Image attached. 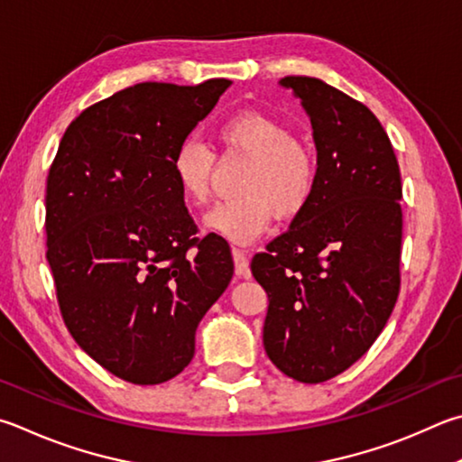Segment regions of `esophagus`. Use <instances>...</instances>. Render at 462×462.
<instances>
[{
	"label": "esophagus",
	"instance_id": "34e87169",
	"mask_svg": "<svg viewBox=\"0 0 462 462\" xmlns=\"http://www.w3.org/2000/svg\"><path fill=\"white\" fill-rule=\"evenodd\" d=\"M232 258H234V271H236V274L248 279V276H250L248 254L245 253V250H240V248H232Z\"/></svg>",
	"mask_w": 462,
	"mask_h": 462
}]
</instances>
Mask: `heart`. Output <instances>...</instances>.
I'll use <instances>...</instances> for the list:
<instances>
[{
  "label": "heart",
  "instance_id": "1",
  "mask_svg": "<svg viewBox=\"0 0 462 462\" xmlns=\"http://www.w3.org/2000/svg\"><path fill=\"white\" fill-rule=\"evenodd\" d=\"M217 145L228 155L250 159L238 186L240 198L216 204L206 216L212 232L238 245L264 234L273 216L292 217L311 202L317 186V162L299 143L287 123L276 116L245 111L228 116L216 129ZM216 155L199 139L188 137L171 155L173 181L183 202L206 206L212 189Z\"/></svg>",
  "mask_w": 462,
  "mask_h": 462
}]
</instances>
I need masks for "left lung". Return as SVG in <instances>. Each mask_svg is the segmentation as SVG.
<instances>
[{
  "label": "left lung",
  "mask_w": 462,
  "mask_h": 462,
  "mask_svg": "<svg viewBox=\"0 0 462 462\" xmlns=\"http://www.w3.org/2000/svg\"><path fill=\"white\" fill-rule=\"evenodd\" d=\"M281 85L311 119L317 186L250 268L268 295L266 356L292 380L321 383L372 347L398 300L402 180L365 105L311 77Z\"/></svg>",
  "instance_id": "left-lung-1"
}]
</instances>
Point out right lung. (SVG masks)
Segmentation results:
<instances>
[{
  "instance_id": "add662e5",
  "label": "right lung",
  "mask_w": 462,
  "mask_h": 462,
  "mask_svg": "<svg viewBox=\"0 0 462 462\" xmlns=\"http://www.w3.org/2000/svg\"><path fill=\"white\" fill-rule=\"evenodd\" d=\"M232 85L141 82L85 108L46 183V258L74 341L113 375L163 383L230 284L224 238H198L171 155Z\"/></svg>"
}]
</instances>
